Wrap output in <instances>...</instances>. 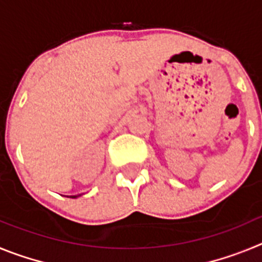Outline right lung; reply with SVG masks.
<instances>
[{
  "mask_svg": "<svg viewBox=\"0 0 262 262\" xmlns=\"http://www.w3.org/2000/svg\"><path fill=\"white\" fill-rule=\"evenodd\" d=\"M81 194H78V195H69V198H77V196H80Z\"/></svg>",
  "mask_w": 262,
  "mask_h": 262,
  "instance_id": "obj_1",
  "label": "right lung"
}]
</instances>
